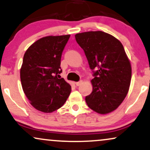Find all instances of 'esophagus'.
<instances>
[{"label": "esophagus", "instance_id": "1", "mask_svg": "<svg viewBox=\"0 0 150 150\" xmlns=\"http://www.w3.org/2000/svg\"><path fill=\"white\" fill-rule=\"evenodd\" d=\"M82 83H83V81H79V82L76 83V86H80V85L82 84Z\"/></svg>", "mask_w": 150, "mask_h": 150}]
</instances>
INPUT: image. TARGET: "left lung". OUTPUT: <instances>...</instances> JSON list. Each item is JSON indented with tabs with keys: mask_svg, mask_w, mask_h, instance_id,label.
<instances>
[{
	"mask_svg": "<svg viewBox=\"0 0 150 150\" xmlns=\"http://www.w3.org/2000/svg\"><path fill=\"white\" fill-rule=\"evenodd\" d=\"M75 38L94 76L93 91L85 101L97 113H110L125 99L131 81V65L123 46L115 37L101 31L80 33Z\"/></svg>",
	"mask_w": 150,
	"mask_h": 150,
	"instance_id": "obj_1",
	"label": "left lung"
}]
</instances>
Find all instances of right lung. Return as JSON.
<instances>
[{
  "instance_id": "obj_1",
  "label": "right lung",
  "mask_w": 150,
  "mask_h": 150,
  "mask_svg": "<svg viewBox=\"0 0 150 150\" xmlns=\"http://www.w3.org/2000/svg\"><path fill=\"white\" fill-rule=\"evenodd\" d=\"M70 35L50 36L38 40L24 54L21 69L23 92L32 105L50 113L63 105L71 86L59 79L61 59Z\"/></svg>"
}]
</instances>
